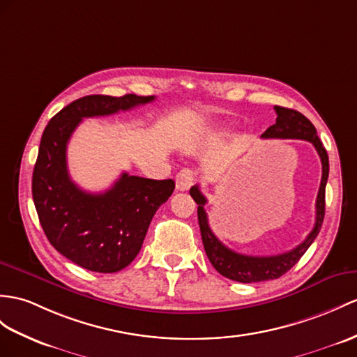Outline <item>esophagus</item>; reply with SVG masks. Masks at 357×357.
Here are the masks:
<instances>
[{
	"mask_svg": "<svg viewBox=\"0 0 357 357\" xmlns=\"http://www.w3.org/2000/svg\"><path fill=\"white\" fill-rule=\"evenodd\" d=\"M195 183V176L192 171L189 169H181L177 177H176V188L177 190H188L194 186Z\"/></svg>",
	"mask_w": 357,
	"mask_h": 357,
	"instance_id": "esophagus-1",
	"label": "esophagus"
}]
</instances>
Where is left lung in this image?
Masks as SVG:
<instances>
[{"instance_id":"1","label":"left lung","mask_w":357,"mask_h":357,"mask_svg":"<svg viewBox=\"0 0 357 357\" xmlns=\"http://www.w3.org/2000/svg\"><path fill=\"white\" fill-rule=\"evenodd\" d=\"M277 119L275 124L269 127L266 132L262 135L264 139H303L315 146V150L319 155L321 163H323V177H321V185L317 197V220L312 231L307 234L300 245L292 248L291 251H286L283 255L277 256H245L236 253L230 248L225 247L222 242L215 236L211 225H208L207 213L204 211V206L207 203L206 197L202 194L198 185L192 186L189 190L190 197L198 204V224L199 230H202V239L204 251L211 260L213 268L221 275L227 277L230 280L241 282V283H256V282H265L279 279L284 273L298 262L301 256L306 253L307 248L315 241L318 233L321 230L326 212V185L328 178V155L324 149L323 142L319 141L317 135V128L314 124L303 115V113L294 110L275 106Z\"/></svg>"}]
</instances>
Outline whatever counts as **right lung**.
I'll return each mask as SVG.
<instances>
[{
    "instance_id": "right-lung-1",
    "label": "right lung",
    "mask_w": 357,
    "mask_h": 357,
    "mask_svg": "<svg viewBox=\"0 0 357 357\" xmlns=\"http://www.w3.org/2000/svg\"><path fill=\"white\" fill-rule=\"evenodd\" d=\"M154 97L88 95L68 104L43 130L31 192L50 244L95 273H116L133 262L155 211L171 197L174 180L123 172L106 192L91 194L69 177L66 146L83 118L107 116L151 102Z\"/></svg>"
}]
</instances>
